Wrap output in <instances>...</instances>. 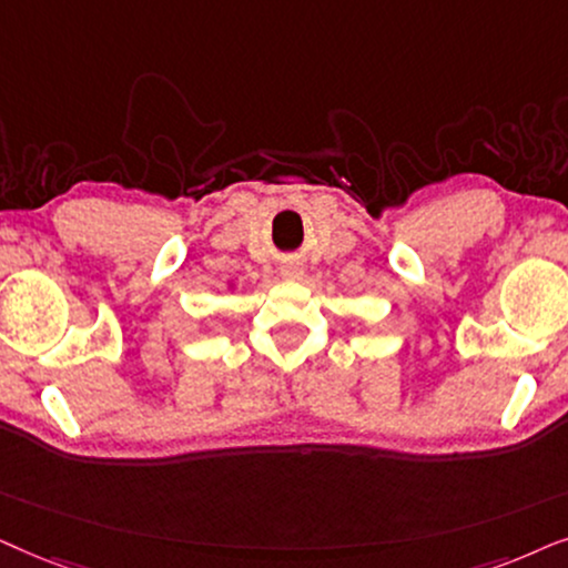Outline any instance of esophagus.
Segmentation results:
<instances>
[{
    "label": "esophagus",
    "mask_w": 568,
    "mask_h": 568,
    "mask_svg": "<svg viewBox=\"0 0 568 568\" xmlns=\"http://www.w3.org/2000/svg\"><path fill=\"white\" fill-rule=\"evenodd\" d=\"M280 272H283L285 280H298L301 275H304V267H301L298 262H288V264H283V270Z\"/></svg>",
    "instance_id": "34e87169"
}]
</instances>
